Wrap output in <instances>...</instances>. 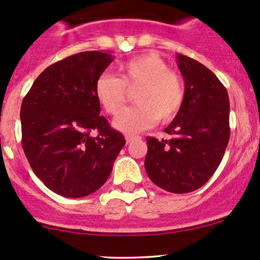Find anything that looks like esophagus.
I'll return each instance as SVG.
<instances>
[{"instance_id": "esophagus-1", "label": "esophagus", "mask_w": 260, "mask_h": 260, "mask_svg": "<svg viewBox=\"0 0 260 260\" xmlns=\"http://www.w3.org/2000/svg\"><path fill=\"white\" fill-rule=\"evenodd\" d=\"M137 140H141L140 136H125V141H127V143H132L133 141H137Z\"/></svg>"}]
</instances>
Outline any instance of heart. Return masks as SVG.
I'll list each match as a JSON object with an SVG mask.
<instances>
[{
    "mask_svg": "<svg viewBox=\"0 0 260 260\" xmlns=\"http://www.w3.org/2000/svg\"><path fill=\"white\" fill-rule=\"evenodd\" d=\"M118 78L103 74L96 78L94 93L104 111L117 114L135 91V107L124 109L114 119V127L124 133L141 132L159 122L174 119L185 102V85L176 73L157 54L140 55L117 67Z\"/></svg>",
    "mask_w": 260,
    "mask_h": 260,
    "instance_id": "obj_1",
    "label": "heart"
}]
</instances>
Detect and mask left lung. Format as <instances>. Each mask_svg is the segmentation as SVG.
Wrapping results in <instances>:
<instances>
[{"label":"left lung","instance_id":"obj_1","mask_svg":"<svg viewBox=\"0 0 260 260\" xmlns=\"http://www.w3.org/2000/svg\"><path fill=\"white\" fill-rule=\"evenodd\" d=\"M185 102L165 132L171 140L147 137L145 169L158 187L186 193L201 187L221 162L230 137L229 95L205 65L177 54Z\"/></svg>","mask_w":260,"mask_h":260}]
</instances>
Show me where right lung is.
<instances>
[{"label":"right lung","instance_id":"add662e5","mask_svg":"<svg viewBox=\"0 0 260 260\" xmlns=\"http://www.w3.org/2000/svg\"><path fill=\"white\" fill-rule=\"evenodd\" d=\"M114 57L84 51L46 68L21 106L22 148L31 169L64 198H84L104 185L125 145L99 115L96 78Z\"/></svg>","mask_w":260,"mask_h":260}]
</instances>
